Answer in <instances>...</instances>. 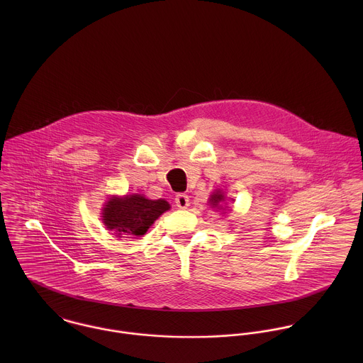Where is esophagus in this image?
I'll return each instance as SVG.
<instances>
[{"instance_id":"esophagus-1","label":"esophagus","mask_w":363,"mask_h":363,"mask_svg":"<svg viewBox=\"0 0 363 363\" xmlns=\"http://www.w3.org/2000/svg\"><path fill=\"white\" fill-rule=\"evenodd\" d=\"M174 203H176V206L180 208V209H186V208L190 206L189 196H187V194H183V193H180V194H177V196H176Z\"/></svg>"}]
</instances>
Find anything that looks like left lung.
Instances as JSON below:
<instances>
[{"label":"left lung","instance_id":"8db88e82","mask_svg":"<svg viewBox=\"0 0 363 363\" xmlns=\"http://www.w3.org/2000/svg\"><path fill=\"white\" fill-rule=\"evenodd\" d=\"M209 201H211V204H212V206H215V207H216L218 204H220V203L223 201V196L218 191V193H215V194H212V196H211V200H209Z\"/></svg>","mask_w":363,"mask_h":363}]
</instances>
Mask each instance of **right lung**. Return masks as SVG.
I'll use <instances>...</instances> for the list:
<instances>
[{
  "mask_svg": "<svg viewBox=\"0 0 363 363\" xmlns=\"http://www.w3.org/2000/svg\"><path fill=\"white\" fill-rule=\"evenodd\" d=\"M169 208L164 200H147L138 194L114 197L104 209V223L118 238L141 236Z\"/></svg>",
  "mask_w": 363,
  "mask_h": 363,
  "instance_id": "right-lung-1",
  "label": "right lung"
}]
</instances>
